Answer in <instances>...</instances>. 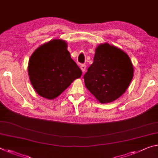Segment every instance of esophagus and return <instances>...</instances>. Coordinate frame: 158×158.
Listing matches in <instances>:
<instances>
[{
    "label": "esophagus",
    "instance_id": "1",
    "mask_svg": "<svg viewBox=\"0 0 158 158\" xmlns=\"http://www.w3.org/2000/svg\"><path fill=\"white\" fill-rule=\"evenodd\" d=\"M80 68H81L82 72L84 73V72H85V70H86V65H85V64H81V65L80 66Z\"/></svg>",
    "mask_w": 158,
    "mask_h": 158
}]
</instances>
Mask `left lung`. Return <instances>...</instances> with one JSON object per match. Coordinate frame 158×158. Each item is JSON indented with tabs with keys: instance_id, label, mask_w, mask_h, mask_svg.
Returning <instances> with one entry per match:
<instances>
[{
	"instance_id": "8db88e82",
	"label": "left lung",
	"mask_w": 158,
	"mask_h": 158,
	"mask_svg": "<svg viewBox=\"0 0 158 158\" xmlns=\"http://www.w3.org/2000/svg\"><path fill=\"white\" fill-rule=\"evenodd\" d=\"M134 77V66L126 52L107 43L96 48L94 62L84 74L85 86L101 103L122 96Z\"/></svg>"
}]
</instances>
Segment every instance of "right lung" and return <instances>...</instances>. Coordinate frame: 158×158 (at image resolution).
Wrapping results in <instances>:
<instances>
[{"mask_svg": "<svg viewBox=\"0 0 158 158\" xmlns=\"http://www.w3.org/2000/svg\"><path fill=\"white\" fill-rule=\"evenodd\" d=\"M28 73L35 91L53 100L80 78L82 72L71 58L66 41L56 39L35 50L29 58Z\"/></svg>", "mask_w": 158, "mask_h": 158, "instance_id": "1", "label": "right lung"}]
</instances>
